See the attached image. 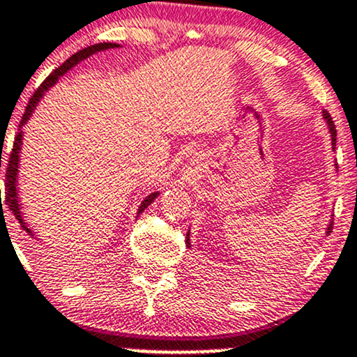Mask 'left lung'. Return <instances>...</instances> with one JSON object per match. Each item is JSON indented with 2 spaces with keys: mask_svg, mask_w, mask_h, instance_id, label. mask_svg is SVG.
Here are the masks:
<instances>
[{
  "mask_svg": "<svg viewBox=\"0 0 357 357\" xmlns=\"http://www.w3.org/2000/svg\"><path fill=\"white\" fill-rule=\"evenodd\" d=\"M324 119L327 120V123H328V130H331V134H332V146L335 147V137H337V130H335L334 120H332L331 113H328L327 109H324ZM332 225H334V222H331V225H328L327 234H331V232H332ZM186 244H188V248H190V234H188V237H186Z\"/></svg>",
  "mask_w": 357,
  "mask_h": 357,
  "instance_id": "left-lung-1",
  "label": "left lung"
}]
</instances>
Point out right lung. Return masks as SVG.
<instances>
[{
	"mask_svg": "<svg viewBox=\"0 0 357 357\" xmlns=\"http://www.w3.org/2000/svg\"><path fill=\"white\" fill-rule=\"evenodd\" d=\"M115 47H120L119 44H112V42H101V44H95V45H89L86 47V49L79 50V52L73 54L68 61L64 62V64L59 66L57 69H54L52 73L49 74V76L45 77L44 83H42L40 86L37 88V91L33 93V96L30 98L29 105H26L25 108V113H23L22 116V123H20V127H22L23 123H25L26 120L30 119V115H32L33 108L37 107L38 100H40L42 95H44V91H47V89L50 88V86L56 84V81L59 79V77L62 76V74H66L70 68H74V66L77 64L79 61H83V59L93 56L95 52H100V50H107V49H115ZM22 137H23V132L22 128H18L17 135H15V142H13V149H11L10 152V158H8L6 160V179H5V203H1V197H0V206H1V213L0 217L5 218V213H3V205H8V210H10V213H13V217L17 218V220L20 222V225H22V229L25 230L29 236H33L32 230L26 227V223L23 222L22 218V213H20V205H18V193H17V172H18V159H20V149H22ZM0 167H1V158H0ZM158 191L155 193H151L149 197L144 199L142 203H140L139 206V211H137V215L142 213L144 210L147 208L149 205H151L152 202H154L155 198H158ZM6 225V223H5ZM8 230V229H6Z\"/></svg>",
	"mask_w": 357,
	"mask_h": 357,
	"instance_id": "1",
	"label": "right lung"
}]
</instances>
